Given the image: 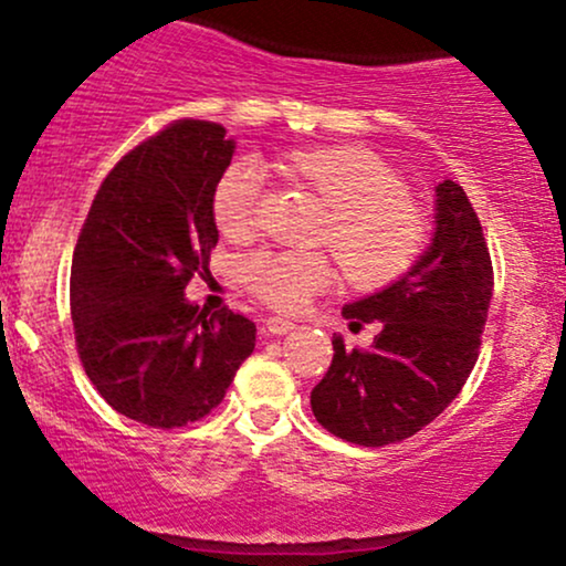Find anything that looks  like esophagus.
Returning a JSON list of instances; mask_svg holds the SVG:
<instances>
[{"label": "esophagus", "instance_id": "esophagus-1", "mask_svg": "<svg viewBox=\"0 0 566 566\" xmlns=\"http://www.w3.org/2000/svg\"><path fill=\"white\" fill-rule=\"evenodd\" d=\"M292 329H295V324L290 319H279V316H269V319H265V333L269 335H287Z\"/></svg>", "mask_w": 566, "mask_h": 566}]
</instances>
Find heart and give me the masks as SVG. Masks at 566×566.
<instances>
[{"mask_svg":"<svg viewBox=\"0 0 566 566\" xmlns=\"http://www.w3.org/2000/svg\"><path fill=\"white\" fill-rule=\"evenodd\" d=\"M284 170L329 207L322 244L333 247L350 282L375 287L412 265L426 242V218L386 161L356 146L297 148ZM263 172L252 161H233L212 193V216L229 237L255 229ZM333 263L322 252H255L242 263L247 290L276 311H301L333 282Z\"/></svg>","mask_w":566,"mask_h":566,"instance_id":"obj_1","label":"heart"}]
</instances>
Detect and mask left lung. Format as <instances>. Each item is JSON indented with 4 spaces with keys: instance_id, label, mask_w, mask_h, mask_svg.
Instances as JSON below:
<instances>
[{
    "instance_id": "8db88e82",
    "label": "left lung",
    "mask_w": 566,
    "mask_h": 566,
    "mask_svg": "<svg viewBox=\"0 0 566 566\" xmlns=\"http://www.w3.org/2000/svg\"><path fill=\"white\" fill-rule=\"evenodd\" d=\"M490 247L463 186H437V233L391 287L348 303L350 329L380 322L373 348L333 337V365L311 391L335 437L382 447L412 437L460 394L479 359L492 301Z\"/></svg>"
}]
</instances>
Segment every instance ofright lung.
Wrapping results in <instances>:
<instances>
[{"instance_id":"right-lung-1","label":"right lung","mask_w":566,"mask_h":566,"mask_svg":"<svg viewBox=\"0 0 566 566\" xmlns=\"http://www.w3.org/2000/svg\"><path fill=\"white\" fill-rule=\"evenodd\" d=\"M231 157L216 122H172L116 161L76 239V354L97 394L143 426L210 415L255 348V322L229 305L199 311L184 295L210 274L212 193Z\"/></svg>"}]
</instances>
